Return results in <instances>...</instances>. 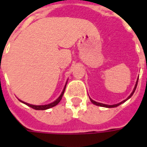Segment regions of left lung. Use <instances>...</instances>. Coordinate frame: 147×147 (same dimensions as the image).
<instances>
[{"mask_svg": "<svg viewBox=\"0 0 147 147\" xmlns=\"http://www.w3.org/2000/svg\"><path fill=\"white\" fill-rule=\"evenodd\" d=\"M137 82H138V81H137V83H136V85H135L134 88V91H133V92H132V93H131V94H130V96L128 97V98H127V99H126V100H123V101H121V103H119V104H117V105H104V104H101V103H98V102H96V101H94V100H92V99H91V98H90V100H91V101H92V102L93 103V104H94V105H98V106H100V107H117V106H119V105H121V104H122V103L125 102L126 100H128V99H129V98H130V97L132 96L133 94H134V92H135V90H136V88H137Z\"/></svg>", "mask_w": 147, "mask_h": 147, "instance_id": "8db88e82", "label": "left lung"}]
</instances>
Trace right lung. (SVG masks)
Here are the masks:
<instances>
[{"label":"right lung","mask_w":147,"mask_h":147,"mask_svg":"<svg viewBox=\"0 0 147 147\" xmlns=\"http://www.w3.org/2000/svg\"><path fill=\"white\" fill-rule=\"evenodd\" d=\"M65 87H66V85H65V86L64 89H63V91H62V94H61V95H60L59 98L56 99V100H55L54 102L51 103V104H49V105H30V104H27V103H25V102H23L22 100H20L21 102L24 103L25 105H28L29 107H32V108H33V109L35 110H47V109H49V108H51V107H54V106H55V105H57L59 103V101L61 100V99H62V95H63V94H64V92H65Z\"/></svg>","instance_id":"right-lung-1"}]
</instances>
